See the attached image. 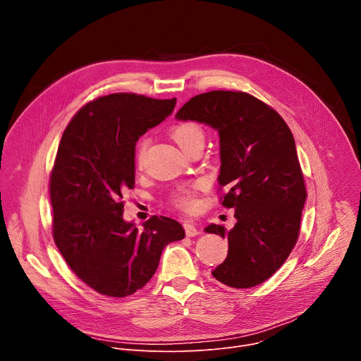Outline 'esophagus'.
Returning <instances> with one entry per match:
<instances>
[{
	"mask_svg": "<svg viewBox=\"0 0 361 361\" xmlns=\"http://www.w3.org/2000/svg\"><path fill=\"white\" fill-rule=\"evenodd\" d=\"M183 226H184L187 237H195V235L200 234V231L197 230V227H195V224L192 221H184Z\"/></svg>",
	"mask_w": 361,
	"mask_h": 361,
	"instance_id": "obj_1",
	"label": "esophagus"
}]
</instances>
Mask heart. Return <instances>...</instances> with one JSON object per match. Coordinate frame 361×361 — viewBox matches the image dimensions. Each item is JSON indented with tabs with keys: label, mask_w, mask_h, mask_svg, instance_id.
<instances>
[{
	"label": "heart",
	"mask_w": 361,
	"mask_h": 361,
	"mask_svg": "<svg viewBox=\"0 0 361 361\" xmlns=\"http://www.w3.org/2000/svg\"><path fill=\"white\" fill-rule=\"evenodd\" d=\"M171 137L178 144V147L181 149H185L191 142H194L197 140H202V131H201L198 124L191 123V121H185V123L177 124L171 130ZM145 145H147V141H141L138 144L137 149H135V164L137 166H141V163H142ZM173 201H174V204L177 205V207L181 209V210H185V212L194 210L197 207L195 185L180 188L176 192Z\"/></svg>",
	"instance_id": "heart-1"
}]
</instances>
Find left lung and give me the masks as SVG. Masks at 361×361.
<instances>
[{"mask_svg":"<svg viewBox=\"0 0 361 361\" xmlns=\"http://www.w3.org/2000/svg\"><path fill=\"white\" fill-rule=\"evenodd\" d=\"M177 120L204 123L220 135L221 204L235 209L227 231L210 224L205 233L228 238L226 260L213 277L234 288L270 279L294 248L307 198L294 137L266 102L243 91H210L192 97Z\"/></svg>","mask_w":361,"mask_h":361,"instance_id":"left-lung-1","label":"left lung"}]
</instances>
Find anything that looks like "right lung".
Wrapping results in <instances>:
<instances>
[{
	"label": "right lung",
	"mask_w": 361,
	"mask_h": 361,
	"mask_svg": "<svg viewBox=\"0 0 361 361\" xmlns=\"http://www.w3.org/2000/svg\"><path fill=\"white\" fill-rule=\"evenodd\" d=\"M176 107V98L131 92L98 97L67 126L49 177L53 237L66 263L102 295L127 297L156 273L181 224L152 216L137 228L123 219V194L135 184V142Z\"/></svg>",
	"instance_id": "1"
}]
</instances>
